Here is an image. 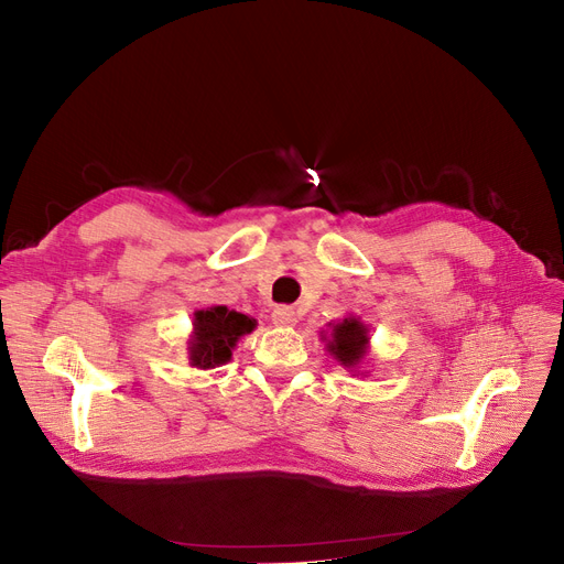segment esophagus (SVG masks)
I'll return each mask as SVG.
<instances>
[{
	"mask_svg": "<svg viewBox=\"0 0 564 564\" xmlns=\"http://www.w3.org/2000/svg\"><path fill=\"white\" fill-rule=\"evenodd\" d=\"M272 322L280 324V327H292L296 322V311L292 305H278V308L272 311Z\"/></svg>",
	"mask_w": 564,
	"mask_h": 564,
	"instance_id": "1",
	"label": "esophagus"
}]
</instances>
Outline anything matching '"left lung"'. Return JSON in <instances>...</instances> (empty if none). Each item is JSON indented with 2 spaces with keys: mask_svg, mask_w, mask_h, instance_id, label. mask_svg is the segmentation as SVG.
<instances>
[{
  "mask_svg": "<svg viewBox=\"0 0 564 564\" xmlns=\"http://www.w3.org/2000/svg\"><path fill=\"white\" fill-rule=\"evenodd\" d=\"M327 350L336 362H340L348 369H355L365 360L367 346H369V329L367 324L357 317H346L332 327V336L327 338Z\"/></svg>",
  "mask_w": 564,
  "mask_h": 564,
  "instance_id": "left-lung-1",
  "label": "left lung"
}]
</instances>
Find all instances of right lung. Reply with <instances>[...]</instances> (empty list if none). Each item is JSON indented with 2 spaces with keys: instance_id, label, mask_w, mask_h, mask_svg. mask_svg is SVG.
I'll return each mask as SVG.
<instances>
[{
  "instance_id": "obj_1",
  "label": "right lung",
  "mask_w": 564,
  "mask_h": 564,
  "mask_svg": "<svg viewBox=\"0 0 564 564\" xmlns=\"http://www.w3.org/2000/svg\"><path fill=\"white\" fill-rule=\"evenodd\" d=\"M256 319L226 305H214L195 313L193 336L187 340L191 365L197 369H214L226 365L232 357V348L245 334H251Z\"/></svg>"
}]
</instances>
